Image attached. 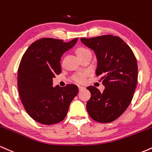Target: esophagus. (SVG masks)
Instances as JSON below:
<instances>
[{"instance_id":"1","label":"esophagus","mask_w":152,"mask_h":152,"mask_svg":"<svg viewBox=\"0 0 152 152\" xmlns=\"http://www.w3.org/2000/svg\"><path fill=\"white\" fill-rule=\"evenodd\" d=\"M78 88H79V90H84L85 88L83 86H80V85H79V86H78Z\"/></svg>"}]
</instances>
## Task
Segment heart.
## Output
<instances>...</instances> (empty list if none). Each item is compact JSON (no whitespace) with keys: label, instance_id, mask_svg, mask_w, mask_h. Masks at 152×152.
Listing matches in <instances>:
<instances>
[{"label":"heart","instance_id":"1","mask_svg":"<svg viewBox=\"0 0 152 152\" xmlns=\"http://www.w3.org/2000/svg\"><path fill=\"white\" fill-rule=\"evenodd\" d=\"M90 50H88V49L85 48V47H79L76 51L77 55L79 56L81 55V54H84L86 53H89ZM87 77V72H78L73 77V80L74 81H75L76 83H82L83 82H85V79H86Z\"/></svg>","mask_w":152,"mask_h":152}]
</instances>
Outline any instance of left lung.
I'll use <instances>...</instances> for the list:
<instances>
[{
  "label": "left lung",
  "mask_w": 152,
  "mask_h": 152,
  "mask_svg": "<svg viewBox=\"0 0 152 152\" xmlns=\"http://www.w3.org/2000/svg\"><path fill=\"white\" fill-rule=\"evenodd\" d=\"M80 40L94 51L98 60L96 75L101 77L105 86L103 93L94 86L87 88L91 93L87 111L95 121L112 122L124 113L132 100L138 80L136 59L118 37L103 35Z\"/></svg>",
  "instance_id": "left-lung-1"
}]
</instances>
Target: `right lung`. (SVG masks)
I'll return each mask as SVG.
<instances>
[{
	"mask_svg": "<svg viewBox=\"0 0 152 152\" xmlns=\"http://www.w3.org/2000/svg\"><path fill=\"white\" fill-rule=\"evenodd\" d=\"M77 39L69 42L52 38L39 39L22 57L18 69V93L26 111L36 121L44 125L62 121L77 95L75 85L52 86L53 77L62 71L61 57Z\"/></svg>",
	"mask_w": 152,
	"mask_h": 152,
	"instance_id": "1",
	"label": "right lung"
}]
</instances>
